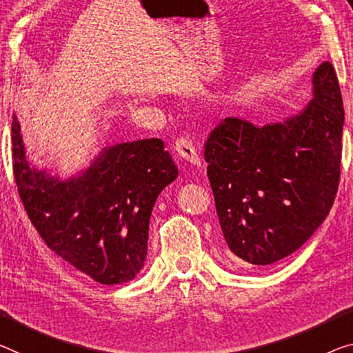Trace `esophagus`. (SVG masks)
Masks as SVG:
<instances>
[{"label":"esophagus","mask_w":353,"mask_h":353,"mask_svg":"<svg viewBox=\"0 0 353 353\" xmlns=\"http://www.w3.org/2000/svg\"><path fill=\"white\" fill-rule=\"evenodd\" d=\"M173 148H175L176 154L180 156L183 161H186L192 165H200V158H199L197 148H195V145L188 137L178 139Z\"/></svg>","instance_id":"34e87169"}]
</instances>
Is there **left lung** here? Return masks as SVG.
<instances>
[{
  "instance_id": "left-lung-1",
  "label": "left lung",
  "mask_w": 353,
  "mask_h": 353,
  "mask_svg": "<svg viewBox=\"0 0 353 353\" xmlns=\"http://www.w3.org/2000/svg\"><path fill=\"white\" fill-rule=\"evenodd\" d=\"M312 99L283 121L227 117L205 143L207 175L229 257L271 265L314 235L339 184L344 105L332 63L312 74Z\"/></svg>"
}]
</instances>
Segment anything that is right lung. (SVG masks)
I'll list each match as a JSON object with an SVG mask.
<instances>
[{
	"instance_id": "obj_1",
	"label": "right lung",
	"mask_w": 353,
	"mask_h": 353,
	"mask_svg": "<svg viewBox=\"0 0 353 353\" xmlns=\"http://www.w3.org/2000/svg\"><path fill=\"white\" fill-rule=\"evenodd\" d=\"M14 175L23 207L46 245L99 284L143 270L151 211L178 169L159 139L104 146L90 165L59 178L26 154L12 115Z\"/></svg>"
}]
</instances>
